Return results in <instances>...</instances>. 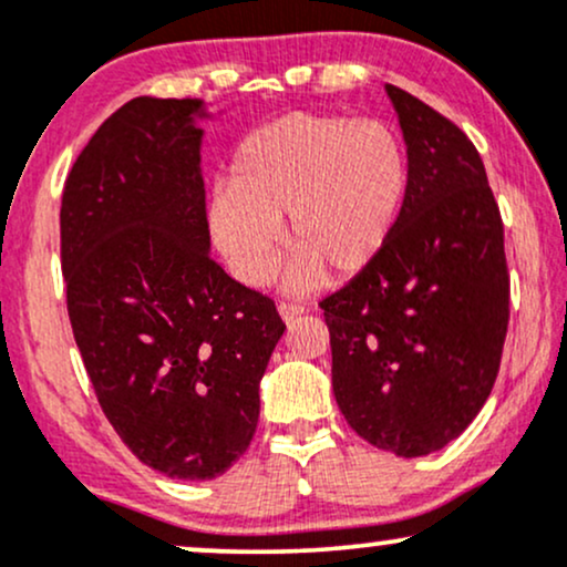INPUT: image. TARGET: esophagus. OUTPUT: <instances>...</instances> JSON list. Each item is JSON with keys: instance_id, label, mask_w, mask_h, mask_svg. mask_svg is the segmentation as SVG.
<instances>
[{"instance_id": "1", "label": "esophagus", "mask_w": 567, "mask_h": 567, "mask_svg": "<svg viewBox=\"0 0 567 567\" xmlns=\"http://www.w3.org/2000/svg\"><path fill=\"white\" fill-rule=\"evenodd\" d=\"M303 311H306V309H303L301 303H292V301H282V303H279V315H282L285 322L296 320V317H301Z\"/></svg>"}]
</instances>
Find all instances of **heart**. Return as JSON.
<instances>
[{"mask_svg": "<svg viewBox=\"0 0 567 567\" xmlns=\"http://www.w3.org/2000/svg\"><path fill=\"white\" fill-rule=\"evenodd\" d=\"M408 192V154L389 125L296 112L252 130L234 148L229 188H216L207 224L231 271L264 285L279 261V220L296 250L290 290L324 275L351 277L386 247Z\"/></svg>", "mask_w": 567, "mask_h": 567, "instance_id": "1", "label": "heart"}]
</instances>
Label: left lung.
Listing matches in <instances>:
<instances>
[{
  "label": "left lung",
  "instance_id": "8db88e82",
  "mask_svg": "<svg viewBox=\"0 0 567 567\" xmlns=\"http://www.w3.org/2000/svg\"><path fill=\"white\" fill-rule=\"evenodd\" d=\"M408 192L386 247L320 309L349 426L402 458L445 447L491 396L509 324L504 224L474 143L386 84Z\"/></svg>",
  "mask_w": 567,
  "mask_h": 567
}]
</instances>
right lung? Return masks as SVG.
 Instances as JSON below:
<instances>
[{"mask_svg": "<svg viewBox=\"0 0 567 567\" xmlns=\"http://www.w3.org/2000/svg\"><path fill=\"white\" fill-rule=\"evenodd\" d=\"M194 97H133L95 130L61 199V269L84 370L146 466L213 480L250 445L285 322L210 258Z\"/></svg>", "mask_w": 567, "mask_h": 567, "instance_id": "add662e5", "label": "right lung"}]
</instances>
